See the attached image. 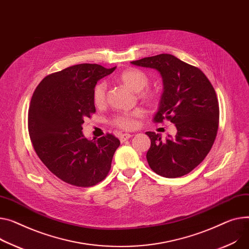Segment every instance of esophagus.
Segmentation results:
<instances>
[{"label":"esophagus","mask_w":249,"mask_h":249,"mask_svg":"<svg viewBox=\"0 0 249 249\" xmlns=\"http://www.w3.org/2000/svg\"><path fill=\"white\" fill-rule=\"evenodd\" d=\"M132 136H133V135H132V134H129V133L121 134V135H120V141L123 143V142H125L126 140H128L129 138H131Z\"/></svg>","instance_id":"esophagus-1"}]
</instances>
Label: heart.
<instances>
[{
  "label": "heart",
  "mask_w": 249,
  "mask_h": 249,
  "mask_svg": "<svg viewBox=\"0 0 249 249\" xmlns=\"http://www.w3.org/2000/svg\"><path fill=\"white\" fill-rule=\"evenodd\" d=\"M120 81L125 86L133 90L135 92H140L144 88H146L149 83H150V78L142 70L132 68L125 70L119 76ZM140 97L148 103H156L159 100V93L156 90L147 88L144 90ZM107 99V85L104 82H100L94 87L93 90V101L94 104L98 107L103 106L106 103ZM142 116V112L140 110H135L129 113L116 115L112 118L111 123L124 130H131L137 127L138 119Z\"/></svg>",
  "instance_id": "1"
}]
</instances>
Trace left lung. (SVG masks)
I'll return each instance as SVG.
<instances>
[{"instance_id":"8db88e82","label":"left lung","mask_w":249,"mask_h":249,"mask_svg":"<svg viewBox=\"0 0 249 249\" xmlns=\"http://www.w3.org/2000/svg\"><path fill=\"white\" fill-rule=\"evenodd\" d=\"M160 72L164 91L154 121L175 124V137L161 140L160 134L146 132L151 140L146 158L150 168L166 178L191 172L209 153L217 135L219 104L210 81L195 66L170 54L131 62Z\"/></svg>"}]
</instances>
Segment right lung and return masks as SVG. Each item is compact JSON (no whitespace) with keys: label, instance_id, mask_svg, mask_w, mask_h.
Masks as SVG:
<instances>
[{"label":"right lung","instance_id":"1","mask_svg":"<svg viewBox=\"0 0 249 249\" xmlns=\"http://www.w3.org/2000/svg\"><path fill=\"white\" fill-rule=\"evenodd\" d=\"M98 64H79L46 76L32 96L28 131L34 150L45 166L66 183L91 187L108 175L120 141L107 133L88 140L84 119L96 112L93 90L111 74Z\"/></svg>","mask_w":249,"mask_h":249}]
</instances>
